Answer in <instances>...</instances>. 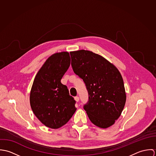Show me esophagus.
Returning <instances> with one entry per match:
<instances>
[{
  "mask_svg": "<svg viewBox=\"0 0 156 156\" xmlns=\"http://www.w3.org/2000/svg\"><path fill=\"white\" fill-rule=\"evenodd\" d=\"M74 100H75L77 102H78V101H79V97L78 96H76V97H74Z\"/></svg>",
  "mask_w": 156,
  "mask_h": 156,
  "instance_id": "esophagus-1",
  "label": "esophagus"
}]
</instances>
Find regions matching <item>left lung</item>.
<instances>
[{"mask_svg":"<svg viewBox=\"0 0 156 156\" xmlns=\"http://www.w3.org/2000/svg\"><path fill=\"white\" fill-rule=\"evenodd\" d=\"M74 73L83 79L88 92V101L83 106L90 121L106 129L120 116L126 94L122 77L105 58L88 50L71 51Z\"/></svg>","mask_w":156,"mask_h":156,"instance_id":"1","label":"left lung"}]
</instances>
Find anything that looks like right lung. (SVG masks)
<instances>
[{
    "label": "right lung",
    "instance_id": "right-lung-1",
    "mask_svg": "<svg viewBox=\"0 0 156 156\" xmlns=\"http://www.w3.org/2000/svg\"><path fill=\"white\" fill-rule=\"evenodd\" d=\"M66 51L52 55L37 73L30 90V104L46 127L56 129L65 125L76 110V101L61 80L70 65Z\"/></svg>",
    "mask_w": 156,
    "mask_h": 156
}]
</instances>
